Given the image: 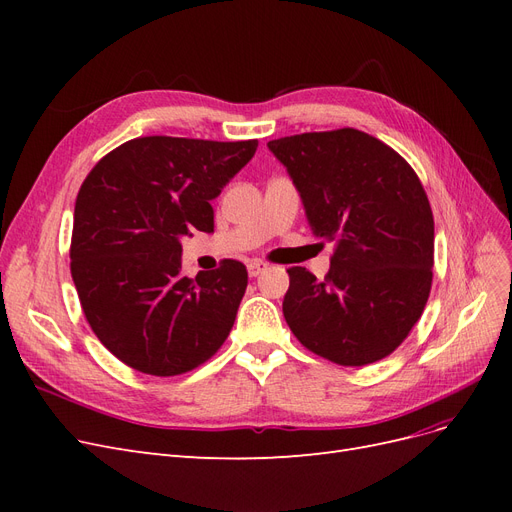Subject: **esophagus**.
Segmentation results:
<instances>
[{"label": "esophagus", "mask_w": 512, "mask_h": 512, "mask_svg": "<svg viewBox=\"0 0 512 512\" xmlns=\"http://www.w3.org/2000/svg\"><path fill=\"white\" fill-rule=\"evenodd\" d=\"M267 269H269V265L265 260H250V262H247V273H250V277L265 273Z\"/></svg>", "instance_id": "esophagus-1"}]
</instances>
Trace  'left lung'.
Listing matches in <instances>:
<instances>
[{
	"mask_svg": "<svg viewBox=\"0 0 512 512\" xmlns=\"http://www.w3.org/2000/svg\"><path fill=\"white\" fill-rule=\"evenodd\" d=\"M269 149L297 185L309 226L333 243L322 282L305 267L288 269L290 331L337 365L384 359L431 290L433 213L421 179L395 149L354 128L284 136Z\"/></svg>",
	"mask_w": 512,
	"mask_h": 512,
	"instance_id": "8db88e82",
	"label": "left lung"
}]
</instances>
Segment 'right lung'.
Listing matches in <instances>:
<instances>
[{
    "mask_svg": "<svg viewBox=\"0 0 512 512\" xmlns=\"http://www.w3.org/2000/svg\"><path fill=\"white\" fill-rule=\"evenodd\" d=\"M256 147V138L141 136L91 168L74 205L70 271L91 331L121 363L179 376L226 342L247 269L228 258L190 280L179 239L213 232L211 200Z\"/></svg>",
    "mask_w": 512,
    "mask_h": 512,
    "instance_id": "obj_1",
    "label": "right lung"
}]
</instances>
